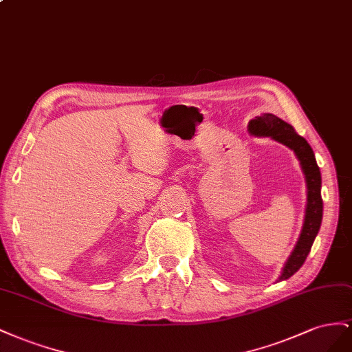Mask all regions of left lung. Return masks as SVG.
I'll use <instances>...</instances> for the list:
<instances>
[{
  "mask_svg": "<svg viewBox=\"0 0 352 352\" xmlns=\"http://www.w3.org/2000/svg\"><path fill=\"white\" fill-rule=\"evenodd\" d=\"M249 133L259 137H271L276 142L292 148L305 174L308 188L305 221L294 252L289 256L282 276L278 277V280H286L292 277L305 263L321 226V218H323V199H321L320 168L316 162L313 148L307 143V140L300 137L292 125H289L285 120L274 115L264 113L263 116H256L255 119L250 120Z\"/></svg>",
  "mask_w": 352,
  "mask_h": 352,
  "instance_id": "1",
  "label": "left lung"
}]
</instances>
